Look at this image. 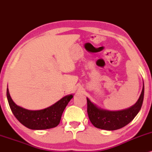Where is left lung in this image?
I'll list each match as a JSON object with an SVG mask.
<instances>
[{
    "label": "left lung",
    "instance_id": "8db88e82",
    "mask_svg": "<svg viewBox=\"0 0 152 152\" xmlns=\"http://www.w3.org/2000/svg\"><path fill=\"white\" fill-rule=\"evenodd\" d=\"M144 85L136 103L130 108L121 110H108L98 107L87 98L88 114L90 122L95 127L107 131L121 129L129 124L141 110L144 100Z\"/></svg>",
    "mask_w": 152,
    "mask_h": 152
}]
</instances>
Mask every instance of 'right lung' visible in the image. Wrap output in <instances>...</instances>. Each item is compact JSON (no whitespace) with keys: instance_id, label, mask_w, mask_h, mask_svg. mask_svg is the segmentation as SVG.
I'll list each match as a JSON object with an SVG mask.
<instances>
[{"instance_id":"add662e5","label":"right lung","mask_w":152,"mask_h":152,"mask_svg":"<svg viewBox=\"0 0 152 152\" xmlns=\"http://www.w3.org/2000/svg\"><path fill=\"white\" fill-rule=\"evenodd\" d=\"M6 95L12 113L17 120L24 126L33 130H43L57 126L63 111L73 98L72 94L66 95L48 108L31 110L17 105L12 100L8 88Z\"/></svg>"}]
</instances>
